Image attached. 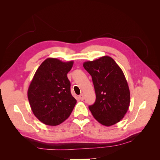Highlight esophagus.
<instances>
[{
  "label": "esophagus",
  "mask_w": 160,
  "mask_h": 160,
  "mask_svg": "<svg viewBox=\"0 0 160 160\" xmlns=\"http://www.w3.org/2000/svg\"><path fill=\"white\" fill-rule=\"evenodd\" d=\"M79 99L81 100V101H83V99H84V96H83V94H81L80 95H79Z\"/></svg>",
  "instance_id": "esophagus-1"
}]
</instances>
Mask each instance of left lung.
<instances>
[{"instance_id":"left-lung-1","label":"left lung","mask_w":160,"mask_h":160,"mask_svg":"<svg viewBox=\"0 0 160 160\" xmlns=\"http://www.w3.org/2000/svg\"><path fill=\"white\" fill-rule=\"evenodd\" d=\"M83 67L92 77L96 94L95 103L89 106L92 115L105 126L120 122L130 102L129 87L122 70L108 56L85 62Z\"/></svg>"}]
</instances>
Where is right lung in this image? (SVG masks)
Wrapping results in <instances>:
<instances>
[{"label":"right lung","instance_id":"1","mask_svg":"<svg viewBox=\"0 0 160 160\" xmlns=\"http://www.w3.org/2000/svg\"><path fill=\"white\" fill-rule=\"evenodd\" d=\"M73 61L48 58L37 70L28 89L32 113L43 123L61 124L69 117L77 103L71 93L67 74Z\"/></svg>","mask_w":160,"mask_h":160}]
</instances>
